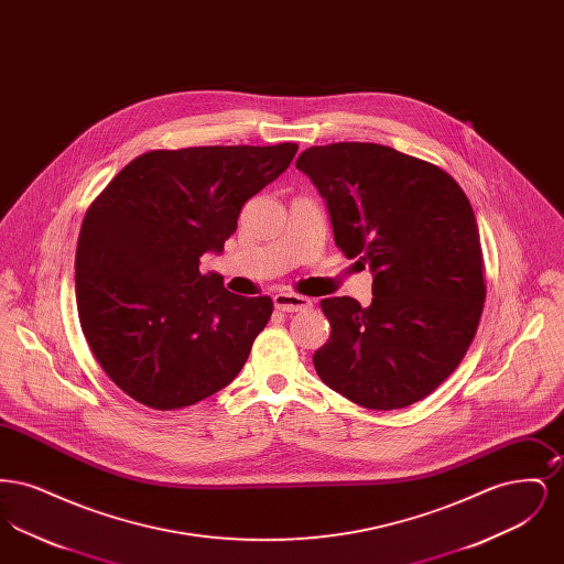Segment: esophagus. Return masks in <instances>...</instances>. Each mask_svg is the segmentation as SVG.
Wrapping results in <instances>:
<instances>
[{
    "label": "esophagus",
    "instance_id": "34e87169",
    "mask_svg": "<svg viewBox=\"0 0 564 564\" xmlns=\"http://www.w3.org/2000/svg\"><path fill=\"white\" fill-rule=\"evenodd\" d=\"M272 302H274V308H279V311H283V313H300V311H306V308L313 306V300H311V297L288 294V292L274 294Z\"/></svg>",
    "mask_w": 564,
    "mask_h": 564
}]
</instances>
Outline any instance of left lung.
<instances>
[{
  "instance_id": "left-lung-1",
  "label": "left lung",
  "mask_w": 564,
  "mask_h": 564,
  "mask_svg": "<svg viewBox=\"0 0 564 564\" xmlns=\"http://www.w3.org/2000/svg\"><path fill=\"white\" fill-rule=\"evenodd\" d=\"M295 169L322 194L336 245L372 272L370 306L322 300L332 334L313 355L317 375L370 410L427 398L482 315L480 232L465 192L440 166L378 143L315 145Z\"/></svg>"
}]
</instances>
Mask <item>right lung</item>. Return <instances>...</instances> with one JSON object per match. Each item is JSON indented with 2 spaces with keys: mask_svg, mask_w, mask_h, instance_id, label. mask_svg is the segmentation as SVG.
Here are the masks:
<instances>
[{
  "mask_svg": "<svg viewBox=\"0 0 564 564\" xmlns=\"http://www.w3.org/2000/svg\"><path fill=\"white\" fill-rule=\"evenodd\" d=\"M295 152V143L154 150L129 162L86 212L76 251L82 332L137 402L184 408L241 372L272 300L232 294L198 267L224 251L245 200Z\"/></svg>",
  "mask_w": 564,
  "mask_h": 564,
  "instance_id": "add662e5",
  "label": "right lung"
}]
</instances>
